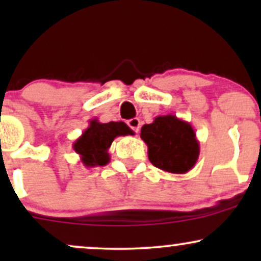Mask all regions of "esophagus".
I'll return each instance as SVG.
<instances>
[{
    "label": "esophagus",
    "instance_id": "34e87169",
    "mask_svg": "<svg viewBox=\"0 0 261 261\" xmlns=\"http://www.w3.org/2000/svg\"><path fill=\"white\" fill-rule=\"evenodd\" d=\"M127 125L133 128L135 133H139L140 127H141V121H140V119L134 118V119H131V120L127 121Z\"/></svg>",
    "mask_w": 261,
    "mask_h": 261
}]
</instances>
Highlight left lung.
Segmentation results:
<instances>
[{
	"label": "left lung",
	"instance_id": "8db88e82",
	"mask_svg": "<svg viewBox=\"0 0 261 261\" xmlns=\"http://www.w3.org/2000/svg\"><path fill=\"white\" fill-rule=\"evenodd\" d=\"M140 136L147 145L151 163L164 172L185 174L199 160L195 130L175 115L155 116L153 122L143 125Z\"/></svg>",
	"mask_w": 261,
	"mask_h": 261
}]
</instances>
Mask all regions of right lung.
Instances as JSON below:
<instances>
[{"label":"right lung","instance_id":"right-lung-1","mask_svg":"<svg viewBox=\"0 0 261 261\" xmlns=\"http://www.w3.org/2000/svg\"><path fill=\"white\" fill-rule=\"evenodd\" d=\"M134 135V131L122 121L99 122L92 119L89 126L73 142V149L86 168L107 166L110 162L109 148L118 136Z\"/></svg>","mask_w":261,"mask_h":261}]
</instances>
